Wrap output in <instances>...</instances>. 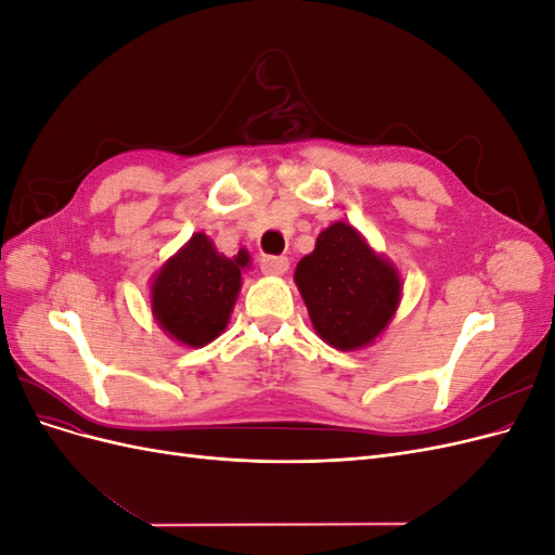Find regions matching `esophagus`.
<instances>
[{
  "instance_id": "obj_1",
  "label": "esophagus",
  "mask_w": 555,
  "mask_h": 555,
  "mask_svg": "<svg viewBox=\"0 0 555 555\" xmlns=\"http://www.w3.org/2000/svg\"><path fill=\"white\" fill-rule=\"evenodd\" d=\"M259 266L266 275H282V273H287L289 259L287 257H263L259 261Z\"/></svg>"
}]
</instances>
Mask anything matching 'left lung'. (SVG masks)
<instances>
[{"label":"left lung","instance_id":"left-lung-1","mask_svg":"<svg viewBox=\"0 0 555 555\" xmlns=\"http://www.w3.org/2000/svg\"><path fill=\"white\" fill-rule=\"evenodd\" d=\"M314 331L338 349L371 345L391 322L400 280L391 263L365 245L354 227L335 222L294 275Z\"/></svg>","mask_w":555,"mask_h":555}]
</instances>
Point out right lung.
Returning a JSON list of instances; mask_svg holds the SVG:
<instances>
[{
    "label": "right lung",
    "mask_w": 555,
    "mask_h": 555,
    "mask_svg": "<svg viewBox=\"0 0 555 555\" xmlns=\"http://www.w3.org/2000/svg\"><path fill=\"white\" fill-rule=\"evenodd\" d=\"M249 255L229 259L204 233H194L173 259L164 263L153 284V314L182 345L204 347L229 322L241 289V268Z\"/></svg>",
    "instance_id": "1"
}]
</instances>
